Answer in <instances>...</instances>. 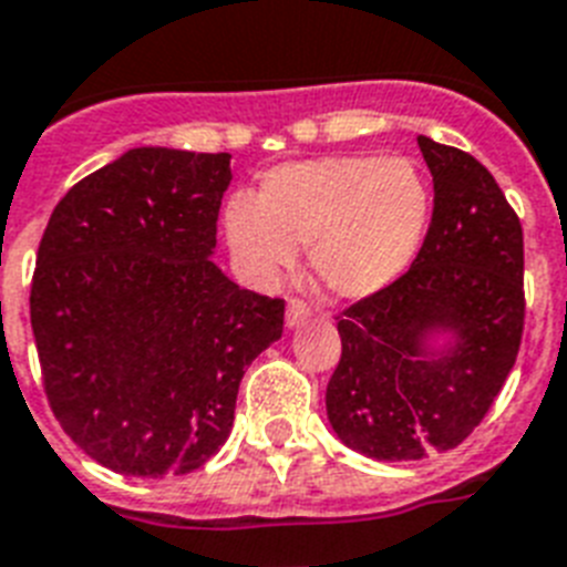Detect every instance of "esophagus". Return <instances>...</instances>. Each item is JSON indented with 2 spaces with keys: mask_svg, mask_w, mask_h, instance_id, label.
Segmentation results:
<instances>
[{
  "mask_svg": "<svg viewBox=\"0 0 567 567\" xmlns=\"http://www.w3.org/2000/svg\"><path fill=\"white\" fill-rule=\"evenodd\" d=\"M311 320V308L306 306V302H299V299H291L288 302V311H285V326L291 328H302L306 322Z\"/></svg>",
  "mask_w": 567,
  "mask_h": 567,
  "instance_id": "34e87169",
  "label": "esophagus"
}]
</instances>
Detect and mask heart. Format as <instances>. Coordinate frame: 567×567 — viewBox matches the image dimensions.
Wrapping results in <instances>:
<instances>
[{"instance_id": "obj_1", "label": "heart", "mask_w": 567, "mask_h": 567, "mask_svg": "<svg viewBox=\"0 0 567 567\" xmlns=\"http://www.w3.org/2000/svg\"><path fill=\"white\" fill-rule=\"evenodd\" d=\"M430 225V187L409 158L326 155L261 175L256 202L225 207V239L241 274L270 285L308 247L313 279L337 299H369L398 282Z\"/></svg>"}]
</instances>
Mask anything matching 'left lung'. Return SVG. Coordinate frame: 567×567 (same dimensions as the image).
<instances>
[{
  "mask_svg": "<svg viewBox=\"0 0 567 567\" xmlns=\"http://www.w3.org/2000/svg\"><path fill=\"white\" fill-rule=\"evenodd\" d=\"M435 198L412 268L337 322L342 357L326 412L342 444L378 461L458 446L516 363L525 328V241L496 178L421 135Z\"/></svg>",
  "mask_w": 567,
  "mask_h": 567,
  "instance_id": "1",
  "label": "left lung"
}]
</instances>
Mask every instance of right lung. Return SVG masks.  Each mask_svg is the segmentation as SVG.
<instances>
[{"mask_svg": "<svg viewBox=\"0 0 567 567\" xmlns=\"http://www.w3.org/2000/svg\"><path fill=\"white\" fill-rule=\"evenodd\" d=\"M230 155L135 146L63 195L42 233L31 328L65 435L135 478L198 470L233 430L245 369L285 302L221 274Z\"/></svg>", "mask_w": 567, "mask_h": 567, "instance_id": "add662e5", "label": "right lung"}]
</instances>
